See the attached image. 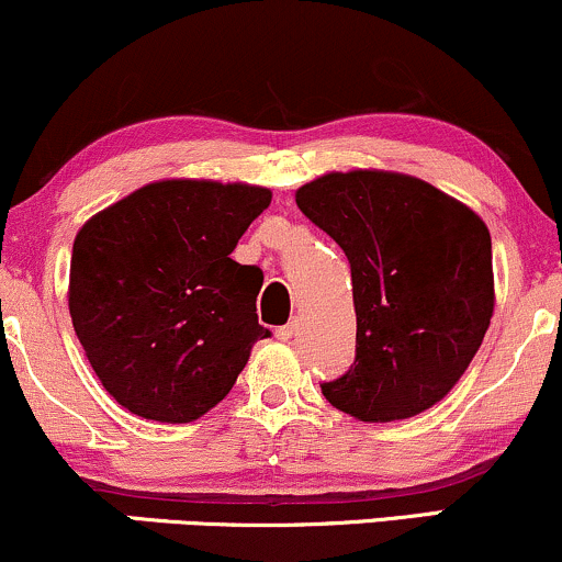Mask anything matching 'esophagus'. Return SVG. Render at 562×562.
Instances as JSON below:
<instances>
[{"label": "esophagus", "instance_id": "1", "mask_svg": "<svg viewBox=\"0 0 562 562\" xmlns=\"http://www.w3.org/2000/svg\"><path fill=\"white\" fill-rule=\"evenodd\" d=\"M295 333H299V319H293V322H288V325L277 327V338H280V340H290Z\"/></svg>", "mask_w": 562, "mask_h": 562}]
</instances>
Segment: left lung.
Masks as SVG:
<instances>
[{"label":"left lung","mask_w":562,"mask_h":562,"mask_svg":"<svg viewBox=\"0 0 562 562\" xmlns=\"http://www.w3.org/2000/svg\"><path fill=\"white\" fill-rule=\"evenodd\" d=\"M344 248L357 308V357L322 383L362 423L406 420L454 389L494 314L492 235L479 214L423 179L333 171L295 192Z\"/></svg>","instance_id":"obj_1"}]
</instances>
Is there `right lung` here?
<instances>
[{"mask_svg": "<svg viewBox=\"0 0 562 562\" xmlns=\"http://www.w3.org/2000/svg\"><path fill=\"white\" fill-rule=\"evenodd\" d=\"M267 187L166 179L89 218L68 308L94 375L132 415L192 423L232 391L256 340L263 274L229 259Z\"/></svg>", "mask_w": 562, "mask_h": 562, "instance_id": "right-lung-1", "label": "right lung"}]
</instances>
